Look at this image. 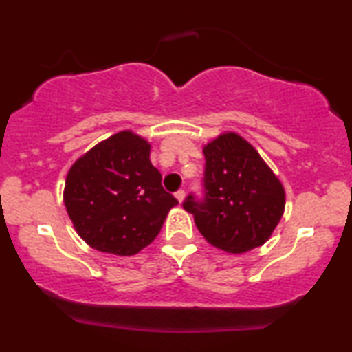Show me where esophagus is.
Here are the masks:
<instances>
[{"label": "esophagus", "mask_w": 352, "mask_h": 352, "mask_svg": "<svg viewBox=\"0 0 352 352\" xmlns=\"http://www.w3.org/2000/svg\"><path fill=\"white\" fill-rule=\"evenodd\" d=\"M175 195H176V199H177V200H179V204H182V200H184V197H186V192H184V190H182V189H179V190H177V192H176V194H175Z\"/></svg>", "instance_id": "1"}]
</instances>
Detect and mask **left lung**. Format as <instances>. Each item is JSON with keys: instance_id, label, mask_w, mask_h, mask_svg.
<instances>
[{"instance_id": "left-lung-1", "label": "left lung", "mask_w": 352, "mask_h": 352, "mask_svg": "<svg viewBox=\"0 0 352 352\" xmlns=\"http://www.w3.org/2000/svg\"><path fill=\"white\" fill-rule=\"evenodd\" d=\"M204 199L184 200L213 247L243 253L266 242L285 208V190L252 144L224 133L204 147Z\"/></svg>"}]
</instances>
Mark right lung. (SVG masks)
<instances>
[{
  "mask_svg": "<svg viewBox=\"0 0 352 352\" xmlns=\"http://www.w3.org/2000/svg\"><path fill=\"white\" fill-rule=\"evenodd\" d=\"M151 144L113 134L72 165L64 204L76 232L99 252L131 256L153 242L177 200L163 189Z\"/></svg>",
  "mask_w": 352,
  "mask_h": 352,
  "instance_id": "add662e5",
  "label": "right lung"
}]
</instances>
